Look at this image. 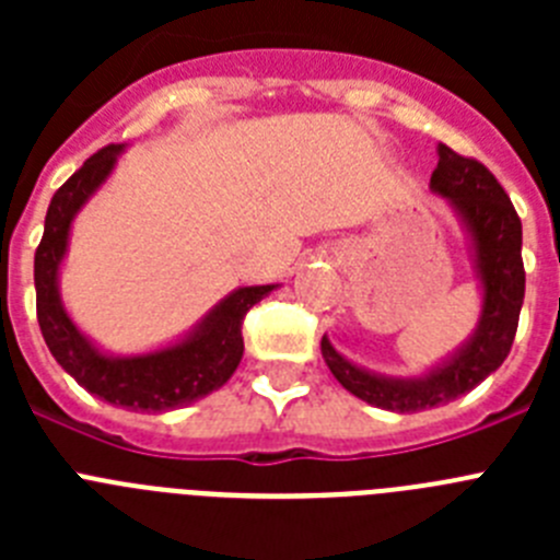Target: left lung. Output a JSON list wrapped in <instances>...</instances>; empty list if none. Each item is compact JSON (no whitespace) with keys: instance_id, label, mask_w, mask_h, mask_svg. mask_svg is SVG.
Instances as JSON below:
<instances>
[{"instance_id":"1","label":"left lung","mask_w":560,"mask_h":560,"mask_svg":"<svg viewBox=\"0 0 560 560\" xmlns=\"http://www.w3.org/2000/svg\"><path fill=\"white\" fill-rule=\"evenodd\" d=\"M438 156L429 187L452 201L474 241V260L482 280V316L477 334L459 353L423 378H384L368 373L336 353L323 336L325 364L341 387L389 412L443 407L482 384L511 353L524 303L522 221L508 192L482 162L459 156L448 145H438Z\"/></svg>"}]
</instances>
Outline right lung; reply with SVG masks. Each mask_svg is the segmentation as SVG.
<instances>
[{
    "label": "right lung",
    "mask_w": 560,
    "mask_h": 560,
    "mask_svg": "<svg viewBox=\"0 0 560 560\" xmlns=\"http://www.w3.org/2000/svg\"><path fill=\"white\" fill-rule=\"evenodd\" d=\"M120 151L122 145H106L92 153L49 201L42 244L36 249V314L49 353L83 389L131 412H167L224 387L244 355L241 325L246 311L275 285L232 291L179 345L126 359L101 353L63 311L58 296V266L67 252L75 212L106 182Z\"/></svg>",
    "instance_id": "1"
}]
</instances>
